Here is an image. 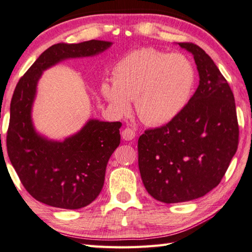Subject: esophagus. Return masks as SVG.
<instances>
[{
	"mask_svg": "<svg viewBox=\"0 0 252 252\" xmlns=\"http://www.w3.org/2000/svg\"><path fill=\"white\" fill-rule=\"evenodd\" d=\"M135 136H136V134H135L134 129H131V128H129V127L125 128V129L122 131V137L124 140H132L135 138Z\"/></svg>",
	"mask_w": 252,
	"mask_h": 252,
	"instance_id": "obj_1",
	"label": "esophagus"
}]
</instances>
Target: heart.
I'll return each mask as SVG.
<instances>
[{
  "label": "heart",
  "mask_w": 252,
  "mask_h": 252,
  "mask_svg": "<svg viewBox=\"0 0 252 252\" xmlns=\"http://www.w3.org/2000/svg\"><path fill=\"white\" fill-rule=\"evenodd\" d=\"M113 84L104 82L103 96L118 114L130 110L148 125H162L177 117L189 102L195 71L187 57L153 48L131 51L113 69Z\"/></svg>",
  "instance_id": "obj_1"
}]
</instances>
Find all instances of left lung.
Returning a JSON list of instances; mask_svg holds the SVG:
<instances>
[{"mask_svg":"<svg viewBox=\"0 0 252 252\" xmlns=\"http://www.w3.org/2000/svg\"><path fill=\"white\" fill-rule=\"evenodd\" d=\"M191 52L200 84L168 124L145 130L138 139L142 183L162 203L195 200L216 188L238 147L234 94L214 61L201 47L179 42Z\"/></svg>","mask_w":252,"mask_h":252,"instance_id":"1","label":"left lung"}]
</instances>
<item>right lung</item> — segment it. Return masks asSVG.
<instances>
[{
	"label": "right lung",
	"mask_w": 252,
	"mask_h": 252,
	"mask_svg": "<svg viewBox=\"0 0 252 252\" xmlns=\"http://www.w3.org/2000/svg\"><path fill=\"white\" fill-rule=\"evenodd\" d=\"M111 41L56 44L38 57L18 81L11 101L7 155L24 188L46 205L78 210L101 193L108 159L120 146L121 122L90 120L63 141L38 134L32 120L37 83L42 72L60 61L96 56Z\"/></svg>",
	"instance_id": "add662e5"
}]
</instances>
